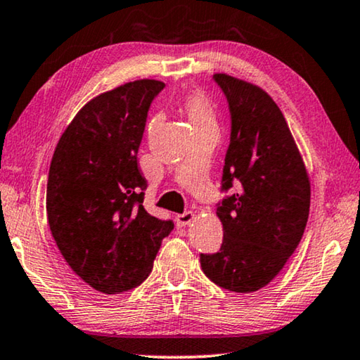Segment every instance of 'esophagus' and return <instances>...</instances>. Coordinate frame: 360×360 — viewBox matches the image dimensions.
I'll list each match as a JSON object with an SVG mask.
<instances>
[{
  "label": "esophagus",
  "instance_id": "esophagus-1",
  "mask_svg": "<svg viewBox=\"0 0 360 360\" xmlns=\"http://www.w3.org/2000/svg\"><path fill=\"white\" fill-rule=\"evenodd\" d=\"M195 214L192 212H184V213H179L178 217H176V223H178V226H187V224H191L194 221Z\"/></svg>",
  "mask_w": 360,
  "mask_h": 360
}]
</instances>
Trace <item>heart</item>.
<instances>
[{
  "mask_svg": "<svg viewBox=\"0 0 360 360\" xmlns=\"http://www.w3.org/2000/svg\"><path fill=\"white\" fill-rule=\"evenodd\" d=\"M184 108L194 127L214 126L213 105L205 95L191 94L184 101Z\"/></svg>",
  "mask_w": 360,
  "mask_h": 360,
  "instance_id": "obj_1",
  "label": "heart"
}]
</instances>
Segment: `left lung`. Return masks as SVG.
<instances>
[{"mask_svg":"<svg viewBox=\"0 0 360 360\" xmlns=\"http://www.w3.org/2000/svg\"><path fill=\"white\" fill-rule=\"evenodd\" d=\"M226 95L231 139L224 158L217 214L223 244L200 254L202 270L219 288L254 292L286 265L302 239L310 181L281 110L265 90L228 74H213Z\"/></svg>","mask_w":360,"mask_h":360,"instance_id":"1","label":"left lung"}]
</instances>
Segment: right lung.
Here are the masks:
<instances>
[{"mask_svg":"<svg viewBox=\"0 0 360 360\" xmlns=\"http://www.w3.org/2000/svg\"><path fill=\"white\" fill-rule=\"evenodd\" d=\"M163 87L141 79L95 96L53 153L48 224L68 265L100 292L139 286L174 228L143 208L147 181L137 165L148 108Z\"/></svg>","mask_w":360,"mask_h":360,"instance_id":"add662e5","label":"right lung"}]
</instances>
